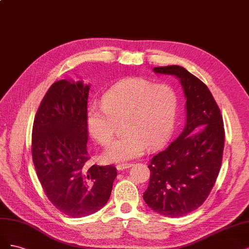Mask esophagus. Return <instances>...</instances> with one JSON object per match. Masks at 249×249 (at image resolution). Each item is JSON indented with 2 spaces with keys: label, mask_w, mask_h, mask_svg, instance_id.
I'll list each match as a JSON object with an SVG mask.
<instances>
[{
  "label": "esophagus",
  "mask_w": 249,
  "mask_h": 249,
  "mask_svg": "<svg viewBox=\"0 0 249 249\" xmlns=\"http://www.w3.org/2000/svg\"><path fill=\"white\" fill-rule=\"evenodd\" d=\"M132 164L131 163H119L117 165V170L118 171H123V170H126V168H129Z\"/></svg>",
  "instance_id": "1"
}]
</instances>
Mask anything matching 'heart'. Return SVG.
Masks as SVG:
<instances>
[{"label":"heart","mask_w":249,"mask_h":249,"mask_svg":"<svg viewBox=\"0 0 249 249\" xmlns=\"http://www.w3.org/2000/svg\"><path fill=\"white\" fill-rule=\"evenodd\" d=\"M179 107V94L170 84H155L142 77L117 83L103 95L102 107L87 113L90 134L102 146L113 140L122 122L121 138L104 150L107 162H123L140 157L146 147L156 148L170 138Z\"/></svg>","instance_id":"b5f03b06"}]
</instances>
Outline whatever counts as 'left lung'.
<instances>
[{
	"instance_id": "1",
	"label": "left lung",
	"mask_w": 249,
	"mask_h": 249,
	"mask_svg": "<svg viewBox=\"0 0 249 249\" xmlns=\"http://www.w3.org/2000/svg\"><path fill=\"white\" fill-rule=\"evenodd\" d=\"M180 78L186 97V124L179 138L150 159L143 199L155 212L181 217L203 205L220 171L224 128L220 109L208 87L178 65L155 67Z\"/></svg>"
}]
</instances>
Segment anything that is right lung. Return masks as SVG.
I'll return each instance as SVG.
<instances>
[{
  "mask_svg": "<svg viewBox=\"0 0 249 249\" xmlns=\"http://www.w3.org/2000/svg\"><path fill=\"white\" fill-rule=\"evenodd\" d=\"M89 89L82 82L53 83L40 102L32 130V158L46 196L76 218L106 206L117 176L114 165L87 164Z\"/></svg>",
  "mask_w": 249,
  "mask_h": 249,
  "instance_id": "1",
  "label": "right lung"
}]
</instances>
